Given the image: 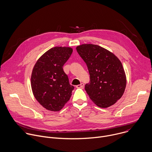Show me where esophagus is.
Masks as SVG:
<instances>
[{
  "label": "esophagus",
  "mask_w": 152,
  "mask_h": 152,
  "mask_svg": "<svg viewBox=\"0 0 152 152\" xmlns=\"http://www.w3.org/2000/svg\"><path fill=\"white\" fill-rule=\"evenodd\" d=\"M76 87L77 88H83V87H84V84L82 83H80V85H76Z\"/></svg>",
  "instance_id": "esophagus-1"
}]
</instances>
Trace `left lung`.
Here are the masks:
<instances>
[{
    "instance_id": "1",
    "label": "left lung",
    "mask_w": 152,
    "mask_h": 152,
    "mask_svg": "<svg viewBox=\"0 0 152 152\" xmlns=\"http://www.w3.org/2000/svg\"><path fill=\"white\" fill-rule=\"evenodd\" d=\"M76 50L86 64L90 82L85 91L93 103L101 108H107L123 95L126 77L119 59L109 50L96 45L82 44Z\"/></svg>"
}]
</instances>
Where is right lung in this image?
<instances>
[{
	"label": "right lung",
	"instance_id": "obj_1",
	"mask_svg": "<svg viewBox=\"0 0 152 152\" xmlns=\"http://www.w3.org/2000/svg\"><path fill=\"white\" fill-rule=\"evenodd\" d=\"M73 49L56 46L45 52L36 61L31 75L33 94L46 110H61L70 99L74 86L70 85L63 66Z\"/></svg>",
	"mask_w": 152,
	"mask_h": 152
}]
</instances>
